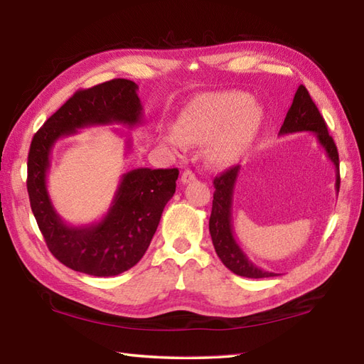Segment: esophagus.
Returning a JSON list of instances; mask_svg holds the SVG:
<instances>
[{
	"instance_id": "1",
	"label": "esophagus",
	"mask_w": 364,
	"mask_h": 364,
	"mask_svg": "<svg viewBox=\"0 0 364 364\" xmlns=\"http://www.w3.org/2000/svg\"><path fill=\"white\" fill-rule=\"evenodd\" d=\"M192 181H196V173L192 170H184L181 175V184H188Z\"/></svg>"
}]
</instances>
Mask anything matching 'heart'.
Here are the masks:
<instances>
[{
  "label": "heart",
  "mask_w": 364,
  "mask_h": 364,
  "mask_svg": "<svg viewBox=\"0 0 364 364\" xmlns=\"http://www.w3.org/2000/svg\"><path fill=\"white\" fill-rule=\"evenodd\" d=\"M261 125L259 107L242 92L225 90L196 97L184 107L176 131L166 136L176 151L186 142H206L208 159L218 167L231 166L249 150Z\"/></svg>",
  "instance_id": "b5f03b06"
}]
</instances>
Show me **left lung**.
I'll return each instance as SVG.
<instances>
[{"mask_svg":"<svg viewBox=\"0 0 364 364\" xmlns=\"http://www.w3.org/2000/svg\"><path fill=\"white\" fill-rule=\"evenodd\" d=\"M294 133H313L316 136L319 145L326 150L328 159L333 162L336 168L335 188L339 191V156L336 145L328 134L326 122H323L319 109L316 107L305 86H299L278 136H288ZM239 173H241V166H235L214 180L215 191L210 218L213 245L220 261L233 274L247 278L275 277V272H269V270L252 262L235 237L233 196Z\"/></svg>","mask_w":364,"mask_h":364,"instance_id":"8db88e82","label":"left lung"}]
</instances>
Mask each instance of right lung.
I'll use <instances>...</instances> for the list:
<instances>
[{
	"instance_id": "add662e5",
	"label": "right lung",
	"mask_w": 364,
	"mask_h": 364,
	"mask_svg": "<svg viewBox=\"0 0 364 364\" xmlns=\"http://www.w3.org/2000/svg\"><path fill=\"white\" fill-rule=\"evenodd\" d=\"M137 84L111 80L76 94L54 112L34 134L28 154V194L37 225L50 252L76 272L114 277L136 266L156 233L162 211L175 194L178 168L139 167L120 176L109 210L102 220L70 225L54 208L46 176L51 151L59 139L81 128L144 123ZM131 139H127V153Z\"/></svg>"
}]
</instances>
